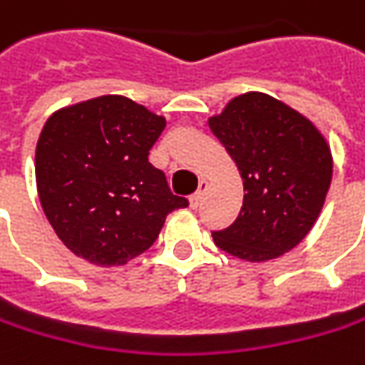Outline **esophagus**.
Returning a JSON list of instances; mask_svg holds the SVG:
<instances>
[{
  "instance_id": "obj_1",
  "label": "esophagus",
  "mask_w": 365,
  "mask_h": 365,
  "mask_svg": "<svg viewBox=\"0 0 365 365\" xmlns=\"http://www.w3.org/2000/svg\"><path fill=\"white\" fill-rule=\"evenodd\" d=\"M207 180H201L199 182V191L197 192H192L191 197H189V203H191V207L192 210H197L199 205H201V201H203V195H205V191H207Z\"/></svg>"
}]
</instances>
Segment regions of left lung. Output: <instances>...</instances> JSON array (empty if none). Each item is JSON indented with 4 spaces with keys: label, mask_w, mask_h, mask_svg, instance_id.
Returning <instances> with one entry per match:
<instances>
[{
    "label": "left lung",
    "mask_w": 365,
    "mask_h": 365,
    "mask_svg": "<svg viewBox=\"0 0 365 365\" xmlns=\"http://www.w3.org/2000/svg\"><path fill=\"white\" fill-rule=\"evenodd\" d=\"M210 129L236 162L245 201L236 222L213 232L232 257L263 263L298 246L312 230L333 178V155L319 129L263 92L228 102Z\"/></svg>",
    "instance_id": "8db88e82"
}]
</instances>
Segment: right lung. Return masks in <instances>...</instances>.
<instances>
[{
	"label": "right lung",
	"instance_id": "obj_1",
	"mask_svg": "<svg viewBox=\"0 0 365 365\" xmlns=\"http://www.w3.org/2000/svg\"><path fill=\"white\" fill-rule=\"evenodd\" d=\"M164 127V117L117 94L48 117L36 143V189L76 257L125 264L154 245L170 211L189 205L148 160Z\"/></svg>",
	"mask_w": 365,
	"mask_h": 365
}]
</instances>
